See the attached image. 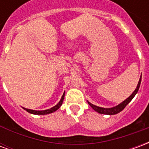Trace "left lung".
I'll use <instances>...</instances> for the list:
<instances>
[{
	"mask_svg": "<svg viewBox=\"0 0 149 149\" xmlns=\"http://www.w3.org/2000/svg\"><path fill=\"white\" fill-rule=\"evenodd\" d=\"M141 78H140V80H139V82H138L137 86L136 88V89L134 90V92H133L126 100H125L123 102H121L120 104H119L118 105H116V106L115 107H112V108H102V107L94 105V104H91L90 102H88V104H89L96 112H97L98 113H100V114H105V115H115V114H117V113H119L120 112H121L122 110L125 109V107H126V105L133 99V97L136 96V94L137 93L138 90H139V88H140V85H141Z\"/></svg>",
	"mask_w": 149,
	"mask_h": 149,
	"instance_id": "left-lung-1",
	"label": "left lung"
}]
</instances>
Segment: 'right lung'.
<instances>
[{"label": "right lung", "instance_id": "right-lung-1", "mask_svg": "<svg viewBox=\"0 0 149 149\" xmlns=\"http://www.w3.org/2000/svg\"><path fill=\"white\" fill-rule=\"evenodd\" d=\"M64 98H65V93L63 94V96L61 97V99L59 101L58 104L53 106L51 109L46 110H41V111H37V110H33V109H25V108H23L24 110H26L28 112H29L31 114H34V115H47V114H49V113H52V112H56V110L58 109L61 106L62 103H63V100H64Z\"/></svg>", "mask_w": 149, "mask_h": 149}]
</instances>
